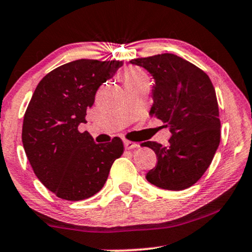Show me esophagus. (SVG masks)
<instances>
[{
	"label": "esophagus",
	"mask_w": 252,
	"mask_h": 252,
	"mask_svg": "<svg viewBox=\"0 0 252 252\" xmlns=\"http://www.w3.org/2000/svg\"><path fill=\"white\" fill-rule=\"evenodd\" d=\"M124 145H125L126 150H132V149H137V147H139L138 143H133V141H129V140L124 141Z\"/></svg>",
	"instance_id": "1"
}]
</instances>
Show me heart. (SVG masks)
Listing matches in <instances>:
<instances>
[{
    "mask_svg": "<svg viewBox=\"0 0 252 252\" xmlns=\"http://www.w3.org/2000/svg\"><path fill=\"white\" fill-rule=\"evenodd\" d=\"M120 79H121V81H123V84L125 87L128 85L138 84V82L149 81L146 74H145L144 70L140 69L139 67L126 68V69L121 73Z\"/></svg>",
    "mask_w": 252,
    "mask_h": 252,
    "instance_id": "b5f03b06",
    "label": "heart"
}]
</instances>
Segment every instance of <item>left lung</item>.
<instances>
[{
	"label": "left lung",
	"instance_id": "1",
	"mask_svg": "<svg viewBox=\"0 0 252 252\" xmlns=\"http://www.w3.org/2000/svg\"><path fill=\"white\" fill-rule=\"evenodd\" d=\"M156 80L151 115L170 127L168 146L146 141L156 152V167L146 179L165 190L180 191L202 178L220 141L217 96L204 70L174 54L133 59Z\"/></svg>",
	"mask_w": 252,
	"mask_h": 252
}]
</instances>
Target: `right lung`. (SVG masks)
<instances>
[{
    "mask_svg": "<svg viewBox=\"0 0 252 252\" xmlns=\"http://www.w3.org/2000/svg\"><path fill=\"white\" fill-rule=\"evenodd\" d=\"M121 61L75 60L55 68L38 82L26 109L22 143L32 171L56 197L87 199L107 180L124 144H96L88 132H79L97 88L113 75Z\"/></svg>",
    "mask_w": 252,
    "mask_h": 252,
    "instance_id": "1",
    "label": "right lung"
}]
</instances>
